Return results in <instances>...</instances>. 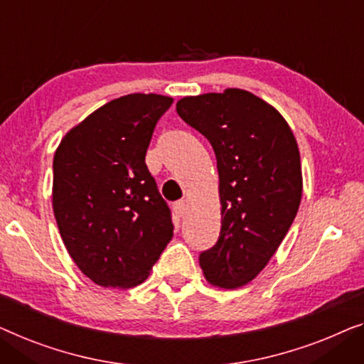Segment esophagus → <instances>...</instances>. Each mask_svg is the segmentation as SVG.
Wrapping results in <instances>:
<instances>
[{"label":"esophagus","mask_w":364,"mask_h":364,"mask_svg":"<svg viewBox=\"0 0 364 364\" xmlns=\"http://www.w3.org/2000/svg\"><path fill=\"white\" fill-rule=\"evenodd\" d=\"M173 211H175L180 218H184V214L188 213V201H178L175 206H173Z\"/></svg>","instance_id":"obj_1"}]
</instances>
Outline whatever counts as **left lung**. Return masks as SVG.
Returning a JSON list of instances; mask_svg holds the SVG:
<instances>
[{
  "label": "left lung",
  "mask_w": 364,
  "mask_h": 364,
  "mask_svg": "<svg viewBox=\"0 0 364 364\" xmlns=\"http://www.w3.org/2000/svg\"><path fill=\"white\" fill-rule=\"evenodd\" d=\"M176 112L218 160L221 232L199 265L211 285L239 289L267 265L299 211V145L280 112L242 89L183 97Z\"/></svg>",
  "instance_id": "left-lung-1"
}]
</instances>
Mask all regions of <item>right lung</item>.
I'll list each match as a JSON object with an SVG mask.
<instances>
[{
    "label": "right lung",
    "instance_id": "right-lung-1",
    "mask_svg": "<svg viewBox=\"0 0 364 364\" xmlns=\"http://www.w3.org/2000/svg\"><path fill=\"white\" fill-rule=\"evenodd\" d=\"M171 97L129 94L92 112L54 155L53 209L60 237L92 282H145L173 237L171 214L145 155Z\"/></svg>",
    "mask_w": 364,
    "mask_h": 364
}]
</instances>
